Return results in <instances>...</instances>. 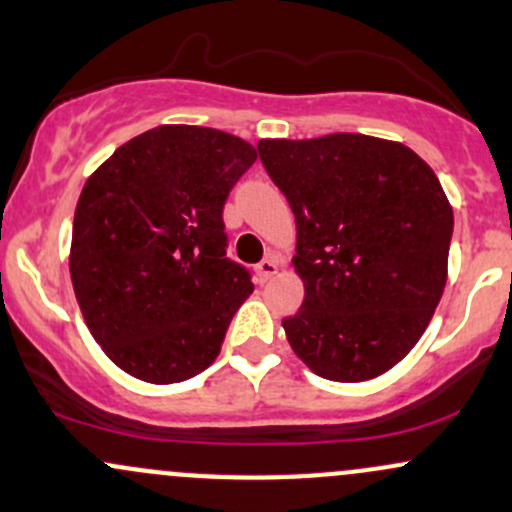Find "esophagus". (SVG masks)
<instances>
[{
    "label": "esophagus",
    "mask_w": 512,
    "mask_h": 512,
    "mask_svg": "<svg viewBox=\"0 0 512 512\" xmlns=\"http://www.w3.org/2000/svg\"><path fill=\"white\" fill-rule=\"evenodd\" d=\"M277 269V260H274V257H265V260L257 265V277H260V282H267V279H272L274 274H277Z\"/></svg>",
    "instance_id": "esophagus-1"
}]
</instances>
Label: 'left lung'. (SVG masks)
Listing matches in <instances>:
<instances>
[{
    "label": "left lung",
    "instance_id": "obj_1",
    "mask_svg": "<svg viewBox=\"0 0 512 512\" xmlns=\"http://www.w3.org/2000/svg\"><path fill=\"white\" fill-rule=\"evenodd\" d=\"M262 165L296 216L306 299L284 318L318 376L367 381L411 352L447 282L454 216L411 148L359 133L260 140Z\"/></svg>",
    "mask_w": 512,
    "mask_h": 512
}]
</instances>
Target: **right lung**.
Segmentation results:
<instances>
[{
    "label": "right lung",
    "instance_id": "obj_1",
    "mask_svg": "<svg viewBox=\"0 0 512 512\" xmlns=\"http://www.w3.org/2000/svg\"><path fill=\"white\" fill-rule=\"evenodd\" d=\"M257 160L223 131L160 126L121 145L84 184L70 274L84 323L123 372L192 379L218 357L255 289L230 260L223 206Z\"/></svg>",
    "mask_w": 512,
    "mask_h": 512
}]
</instances>
